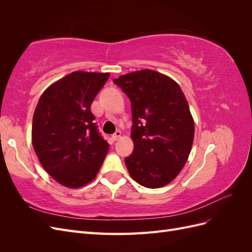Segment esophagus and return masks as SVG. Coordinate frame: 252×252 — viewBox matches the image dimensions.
Wrapping results in <instances>:
<instances>
[{"label":"esophagus","mask_w":252,"mask_h":252,"mask_svg":"<svg viewBox=\"0 0 252 252\" xmlns=\"http://www.w3.org/2000/svg\"><path fill=\"white\" fill-rule=\"evenodd\" d=\"M122 136V132L121 131H117V132H114L113 134H112V139L114 140V141H117V140H119L120 138Z\"/></svg>","instance_id":"1"}]
</instances>
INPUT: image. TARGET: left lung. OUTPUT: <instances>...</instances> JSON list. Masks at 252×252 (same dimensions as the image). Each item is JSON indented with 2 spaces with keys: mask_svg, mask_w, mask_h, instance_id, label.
Returning a JSON list of instances; mask_svg holds the SVG:
<instances>
[{
  "mask_svg": "<svg viewBox=\"0 0 252 252\" xmlns=\"http://www.w3.org/2000/svg\"><path fill=\"white\" fill-rule=\"evenodd\" d=\"M131 102L134 149L125 158L131 178L147 188H161L178 177L194 138V121L179 84L150 69L114 79Z\"/></svg>",
  "mask_w": 252,
  "mask_h": 252,
  "instance_id": "left-lung-1",
  "label": "left lung"
}]
</instances>
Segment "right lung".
I'll return each mask as SVG.
<instances>
[{
	"instance_id": "1",
	"label": "right lung",
	"mask_w": 252,
	"mask_h": 252,
	"mask_svg": "<svg viewBox=\"0 0 252 252\" xmlns=\"http://www.w3.org/2000/svg\"><path fill=\"white\" fill-rule=\"evenodd\" d=\"M109 75L73 71L52 83L37 102L32 146L44 169L65 187L80 188L94 180L108 152L90 106Z\"/></svg>"
}]
</instances>
